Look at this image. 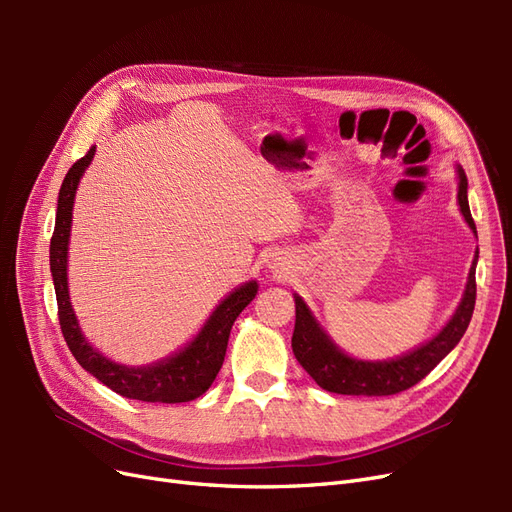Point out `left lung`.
<instances>
[{
	"label": "left lung",
	"instance_id": "1",
	"mask_svg": "<svg viewBox=\"0 0 512 512\" xmlns=\"http://www.w3.org/2000/svg\"><path fill=\"white\" fill-rule=\"evenodd\" d=\"M459 173V207L463 218L476 232L470 205H468V179L463 168ZM476 303V258L472 262V269L468 275V286L463 292V299L457 307L453 318L448 320L446 327L427 342L425 346L416 348L414 352L399 356L393 361H359L350 359L348 354L339 350L329 335L324 333L318 322L314 320L312 312L301 297H294V307H297V320H294V333H292V352L297 356L301 367L309 376L316 380L318 386L324 391H331L337 395H367V397H382V395H395L401 391H408L410 386L421 382L429 371L436 367L444 356L451 352L459 339L466 333L468 324L472 320Z\"/></svg>",
	"mask_w": 512,
	"mask_h": 512
}]
</instances>
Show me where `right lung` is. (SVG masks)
<instances>
[{
	"label": "right lung",
	"instance_id": "obj_1",
	"mask_svg": "<svg viewBox=\"0 0 512 512\" xmlns=\"http://www.w3.org/2000/svg\"><path fill=\"white\" fill-rule=\"evenodd\" d=\"M94 153L96 147H91L81 160H76L72 164L64 183H61L57 200V218L51 237V273L55 284L61 333H64L66 344L74 354V359L79 361V365L121 397L151 401V404H156V401L158 404H181V401H192L203 395L213 384L215 376H218L226 356L232 324H235L237 316L247 307V303L256 297L258 284L250 282L237 288L230 297H226L218 307H215V312L207 320L203 331L196 335V339L188 348H183L175 356H170V359L160 361L151 367L119 365L108 361L106 356L91 348L72 312L66 269L74 194L76 188H79V181L85 173V168L89 166L91 158H94Z\"/></svg>",
	"mask_w": 512,
	"mask_h": 512
}]
</instances>
